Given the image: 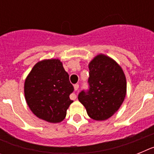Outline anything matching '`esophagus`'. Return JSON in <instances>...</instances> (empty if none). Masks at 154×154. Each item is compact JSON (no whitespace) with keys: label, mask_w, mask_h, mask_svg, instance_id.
<instances>
[{"label":"esophagus","mask_w":154,"mask_h":154,"mask_svg":"<svg viewBox=\"0 0 154 154\" xmlns=\"http://www.w3.org/2000/svg\"><path fill=\"white\" fill-rule=\"evenodd\" d=\"M79 84H75V85H74V89H75V91H77L79 89ZM76 94H72V96H71V99H76Z\"/></svg>","instance_id":"34e87169"}]
</instances>
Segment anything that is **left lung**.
Here are the masks:
<instances>
[{
    "label": "left lung",
    "mask_w": 154,
    "mask_h": 154,
    "mask_svg": "<svg viewBox=\"0 0 154 154\" xmlns=\"http://www.w3.org/2000/svg\"><path fill=\"white\" fill-rule=\"evenodd\" d=\"M89 90L78 99L92 119L106 120L119 109L126 94V76L113 59L100 54L89 64Z\"/></svg>",
    "instance_id": "obj_1"
}]
</instances>
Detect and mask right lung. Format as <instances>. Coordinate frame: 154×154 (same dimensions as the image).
<instances>
[{
  "label": "right lung",
  "instance_id": "obj_1",
  "mask_svg": "<svg viewBox=\"0 0 154 154\" xmlns=\"http://www.w3.org/2000/svg\"><path fill=\"white\" fill-rule=\"evenodd\" d=\"M74 87L59 59L38 62L24 82V96L31 112L49 123H60L72 100Z\"/></svg>",
  "mask_w": 154,
  "mask_h": 154
}]
</instances>
